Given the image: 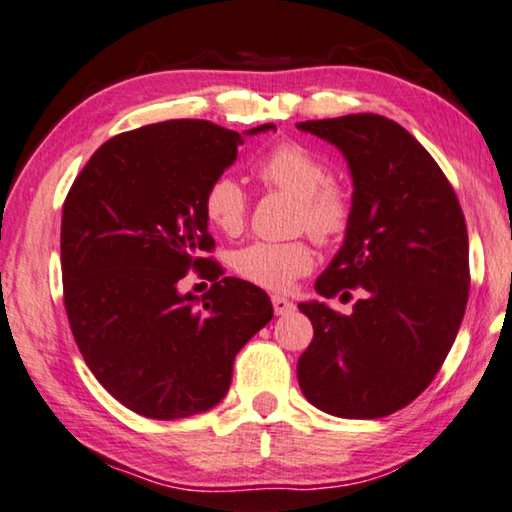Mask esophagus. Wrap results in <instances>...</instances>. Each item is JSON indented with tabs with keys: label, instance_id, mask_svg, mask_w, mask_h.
Instances as JSON below:
<instances>
[{
	"label": "esophagus",
	"instance_id": "obj_1",
	"mask_svg": "<svg viewBox=\"0 0 512 512\" xmlns=\"http://www.w3.org/2000/svg\"><path fill=\"white\" fill-rule=\"evenodd\" d=\"M273 310L278 316H289L296 310V305L291 303V300H287L285 296H273Z\"/></svg>",
	"mask_w": 512,
	"mask_h": 512
}]
</instances>
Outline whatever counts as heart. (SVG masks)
<instances>
[{
    "label": "heart",
    "instance_id": "b5f03b06",
    "mask_svg": "<svg viewBox=\"0 0 512 512\" xmlns=\"http://www.w3.org/2000/svg\"><path fill=\"white\" fill-rule=\"evenodd\" d=\"M257 173L262 180L300 200L298 223L316 239L332 241L344 234L351 221V200L339 186L330 184V170L314 152L298 143H280L259 161ZM202 207L216 230L237 234L246 223L248 198L237 177L223 173L207 186ZM312 266L314 253L305 241H255L234 257L239 275L271 291L291 289L300 275L312 271Z\"/></svg>",
    "mask_w": 512,
    "mask_h": 512
}]
</instances>
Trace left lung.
Returning a JSON list of instances; mask_svg holds the SVG:
<instances>
[{"label": "left lung", "instance_id": "left-lung-1", "mask_svg": "<svg viewBox=\"0 0 512 512\" xmlns=\"http://www.w3.org/2000/svg\"><path fill=\"white\" fill-rule=\"evenodd\" d=\"M296 127L335 145L353 180L344 243L316 294L362 291L351 316L326 300L298 303L314 328L298 385L328 415H392L431 385L456 342L469 294L465 216L435 159L394 120L355 113Z\"/></svg>", "mask_w": 512, "mask_h": 512}]
</instances>
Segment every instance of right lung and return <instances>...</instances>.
<instances>
[{
  "instance_id": "1",
  "label": "right lung",
  "mask_w": 512,
  "mask_h": 512,
  "mask_svg": "<svg viewBox=\"0 0 512 512\" xmlns=\"http://www.w3.org/2000/svg\"><path fill=\"white\" fill-rule=\"evenodd\" d=\"M207 120H166L113 136L72 184L61 218L63 298L81 355L100 385L136 415L184 419L212 410L232 364L273 319L264 289L200 257L214 248L207 186L243 136ZM189 268L215 285L182 295Z\"/></svg>"
}]
</instances>
